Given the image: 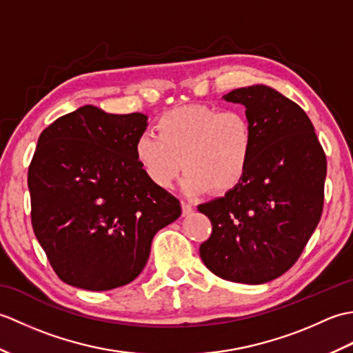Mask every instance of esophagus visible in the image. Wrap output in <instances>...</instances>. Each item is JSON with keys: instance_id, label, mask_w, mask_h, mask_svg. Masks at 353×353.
<instances>
[{"instance_id": "34e87169", "label": "esophagus", "mask_w": 353, "mask_h": 353, "mask_svg": "<svg viewBox=\"0 0 353 353\" xmlns=\"http://www.w3.org/2000/svg\"><path fill=\"white\" fill-rule=\"evenodd\" d=\"M181 205H182V214H183V215H188V214L192 212V205L188 203V201H183V200H182Z\"/></svg>"}]
</instances>
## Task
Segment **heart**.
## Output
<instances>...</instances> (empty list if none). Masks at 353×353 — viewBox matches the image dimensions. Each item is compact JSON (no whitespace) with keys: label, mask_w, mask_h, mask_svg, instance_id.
<instances>
[{"label":"heart","mask_w":353,"mask_h":353,"mask_svg":"<svg viewBox=\"0 0 353 353\" xmlns=\"http://www.w3.org/2000/svg\"><path fill=\"white\" fill-rule=\"evenodd\" d=\"M154 129L157 137L142 132L137 138L134 159L159 188H171L183 165L186 192H224L241 182L250 167L254 133L241 109L176 108L157 119Z\"/></svg>","instance_id":"obj_1"}]
</instances>
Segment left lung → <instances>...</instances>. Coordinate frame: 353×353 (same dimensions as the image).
Instances as JSON below:
<instances>
[{
	"mask_svg": "<svg viewBox=\"0 0 353 353\" xmlns=\"http://www.w3.org/2000/svg\"><path fill=\"white\" fill-rule=\"evenodd\" d=\"M223 99L245 108L254 150L241 182L199 205L212 223L200 258L221 279L265 283L296 264L317 228L326 156L305 110L276 89L254 85Z\"/></svg>",
	"mask_w": 353,
	"mask_h": 353,
	"instance_id": "left-lung-1",
	"label": "left lung"
}]
</instances>
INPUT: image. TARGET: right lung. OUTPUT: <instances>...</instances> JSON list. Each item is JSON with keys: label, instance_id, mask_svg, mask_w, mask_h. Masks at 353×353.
Masks as SVG:
<instances>
[{"label": "right lung", "instance_id": "add662e5", "mask_svg": "<svg viewBox=\"0 0 353 353\" xmlns=\"http://www.w3.org/2000/svg\"><path fill=\"white\" fill-rule=\"evenodd\" d=\"M144 114L91 106L45 129L28 168L32 224L61 279L89 291L130 283L144 270L157 230L182 214L134 159Z\"/></svg>", "mask_w": 353, "mask_h": 353}]
</instances>
